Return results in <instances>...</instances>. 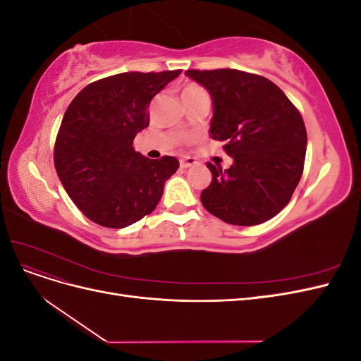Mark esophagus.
I'll list each match as a JSON object with an SVG mask.
<instances>
[{
	"label": "esophagus",
	"mask_w": 361,
	"mask_h": 361,
	"mask_svg": "<svg viewBox=\"0 0 361 361\" xmlns=\"http://www.w3.org/2000/svg\"><path fill=\"white\" fill-rule=\"evenodd\" d=\"M179 164H180V167L182 169H188V167H192V166H195V159L194 158H182L180 161H179Z\"/></svg>",
	"instance_id": "1"
}]
</instances>
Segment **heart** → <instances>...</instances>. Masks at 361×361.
Instances as JSON below:
<instances>
[{
  "mask_svg": "<svg viewBox=\"0 0 361 361\" xmlns=\"http://www.w3.org/2000/svg\"><path fill=\"white\" fill-rule=\"evenodd\" d=\"M200 93H204V90L202 89L200 85H197V84H188V85L183 89V92H182V97H188V96L200 94Z\"/></svg>",
  "mask_w": 361,
  "mask_h": 361,
  "instance_id": "obj_1",
  "label": "heart"
}]
</instances>
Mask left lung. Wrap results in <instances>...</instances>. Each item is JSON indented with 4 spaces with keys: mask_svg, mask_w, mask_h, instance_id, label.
I'll use <instances>...</instances> for the list:
<instances>
[{
    "mask_svg": "<svg viewBox=\"0 0 361 361\" xmlns=\"http://www.w3.org/2000/svg\"><path fill=\"white\" fill-rule=\"evenodd\" d=\"M211 94L209 135L224 141L233 164L212 173L200 200L207 212L233 226H256L285 207L301 179L307 133L288 96L264 76L236 69L187 71Z\"/></svg>",
    "mask_w": 361,
    "mask_h": 361,
    "instance_id": "left-lung-1",
    "label": "left lung"
}]
</instances>
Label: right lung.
Returning <instances> with one entry per match:
<instances>
[{
	"label": "right lung",
	"instance_id": "1",
	"mask_svg": "<svg viewBox=\"0 0 361 361\" xmlns=\"http://www.w3.org/2000/svg\"><path fill=\"white\" fill-rule=\"evenodd\" d=\"M180 71L125 72L94 81L63 116L54 164L64 190L93 223L123 228L155 209L164 183L179 169L174 157L149 159L133 147L149 126L154 96Z\"/></svg>",
	"mask_w": 361,
	"mask_h": 361
}]
</instances>
